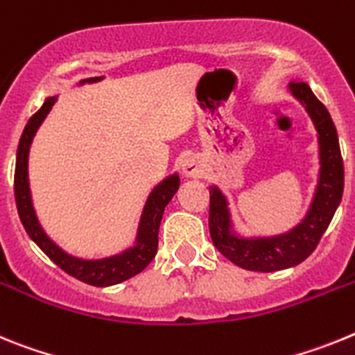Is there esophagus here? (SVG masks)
<instances>
[{
    "label": "esophagus",
    "mask_w": 355,
    "mask_h": 355,
    "mask_svg": "<svg viewBox=\"0 0 355 355\" xmlns=\"http://www.w3.org/2000/svg\"><path fill=\"white\" fill-rule=\"evenodd\" d=\"M182 173L186 177H202L205 173V166L196 155H189L182 160Z\"/></svg>",
    "instance_id": "1"
}]
</instances>
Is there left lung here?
<instances>
[{"label": "left lung", "mask_w": 355, "mask_h": 355, "mask_svg": "<svg viewBox=\"0 0 355 355\" xmlns=\"http://www.w3.org/2000/svg\"><path fill=\"white\" fill-rule=\"evenodd\" d=\"M291 92L313 118L320 135L322 175L311 211L307 218L293 232L286 236L248 241L230 232L227 202L218 189L211 191L209 198V232L212 243L225 257L237 266L252 271H279L306 261L318 246L323 232L331 223L336 209L343 196L345 171L341 159L338 132L325 105L314 96L309 85L302 80L291 82Z\"/></svg>", "instance_id": "obj_1"}]
</instances>
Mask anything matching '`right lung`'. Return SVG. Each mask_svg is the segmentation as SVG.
<instances>
[{
  "mask_svg": "<svg viewBox=\"0 0 355 355\" xmlns=\"http://www.w3.org/2000/svg\"><path fill=\"white\" fill-rule=\"evenodd\" d=\"M98 78H89L87 82H94ZM57 98H48L44 101L41 109L33 114L28 119L26 126H24L23 135L19 139V146H17V159H15V173H14V195H15V205H17V212H19L21 223H23L24 230L28 232L37 246L48 255L60 270H64L67 275L75 277V279L82 280L85 284L98 286V288H105V286L119 284L123 280L130 279V277L137 275L148 264L152 263V259L157 254V246H159V227L162 214H164L166 205L169 200L173 198V195L178 189V177L166 178L160 186L153 189L146 202V207L143 212V220H141L139 227V237H137V245L130 250H126L125 254L116 255V257L103 259V261H84V259H76L67 255L55 245L53 241H49V237L42 232L41 225L37 221L35 212L32 207V198H30V187H28V150L32 144V137L42 119L46 118V114L53 107Z\"/></svg>",
  "mask_w": 355,
  "mask_h": 355,
  "instance_id": "1",
  "label": "right lung"
}]
</instances>
